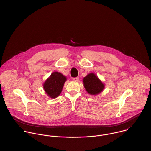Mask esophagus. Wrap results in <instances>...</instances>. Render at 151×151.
<instances>
[{"label": "esophagus", "mask_w": 151, "mask_h": 151, "mask_svg": "<svg viewBox=\"0 0 151 151\" xmlns=\"http://www.w3.org/2000/svg\"><path fill=\"white\" fill-rule=\"evenodd\" d=\"M79 80V78L78 77H75V78H73V80L74 81H78Z\"/></svg>", "instance_id": "1"}]
</instances>
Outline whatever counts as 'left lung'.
Returning <instances> with one entry per match:
<instances>
[{
  "instance_id": "obj_1",
  "label": "left lung",
  "mask_w": 151,
  "mask_h": 151,
  "mask_svg": "<svg viewBox=\"0 0 151 151\" xmlns=\"http://www.w3.org/2000/svg\"><path fill=\"white\" fill-rule=\"evenodd\" d=\"M83 82L86 92L92 95L99 94L105 88V84L93 73L87 74L83 78Z\"/></svg>"
}]
</instances>
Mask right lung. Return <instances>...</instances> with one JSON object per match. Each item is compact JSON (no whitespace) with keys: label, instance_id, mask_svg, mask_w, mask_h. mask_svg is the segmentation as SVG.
Listing matches in <instances>:
<instances>
[{"label":"right lung","instance_id":"add662e5","mask_svg":"<svg viewBox=\"0 0 151 151\" xmlns=\"http://www.w3.org/2000/svg\"><path fill=\"white\" fill-rule=\"evenodd\" d=\"M66 80V77L61 73L55 71L44 82L43 89L50 98H56L61 93Z\"/></svg>","mask_w":151,"mask_h":151}]
</instances>
